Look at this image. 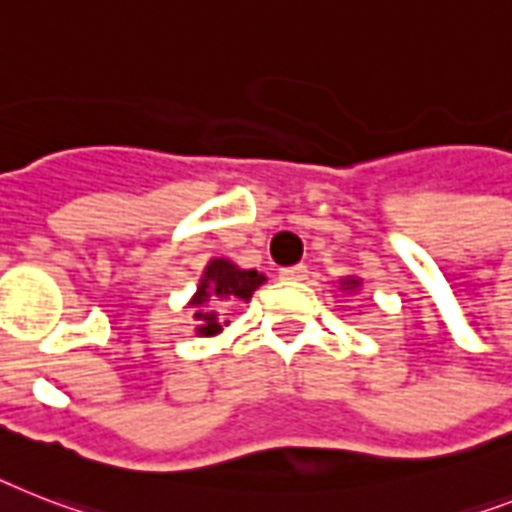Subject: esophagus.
I'll return each instance as SVG.
<instances>
[{
  "label": "esophagus",
  "mask_w": 512,
  "mask_h": 512,
  "mask_svg": "<svg viewBox=\"0 0 512 512\" xmlns=\"http://www.w3.org/2000/svg\"><path fill=\"white\" fill-rule=\"evenodd\" d=\"M278 276L284 278V281H302L307 276V265H289V268L278 270Z\"/></svg>",
  "instance_id": "1"
}]
</instances>
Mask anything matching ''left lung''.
<instances>
[{"instance_id":"obj_1","label":"left lung","mask_w":512,"mask_h":512,"mask_svg":"<svg viewBox=\"0 0 512 512\" xmlns=\"http://www.w3.org/2000/svg\"><path fill=\"white\" fill-rule=\"evenodd\" d=\"M357 286H360V278H355V276L342 278V289H350V292H355Z\"/></svg>"}]
</instances>
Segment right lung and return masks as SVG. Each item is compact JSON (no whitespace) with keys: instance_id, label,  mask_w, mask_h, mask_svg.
Here are the masks:
<instances>
[{"instance_id":"right-lung-1","label":"right lung","mask_w":512,"mask_h":512,"mask_svg":"<svg viewBox=\"0 0 512 512\" xmlns=\"http://www.w3.org/2000/svg\"><path fill=\"white\" fill-rule=\"evenodd\" d=\"M260 284H265V276L263 273H257V270L239 268V265H234L231 260H226V257H215V260H210L205 273H202V278H199L197 294H194L189 302V305L197 307V313H194V318L199 321L197 334L215 336L223 331V323H228L218 321V313L209 305L210 301H213L214 305L226 302V299H244V302H249V297L255 294V289Z\"/></svg>"}]
</instances>
